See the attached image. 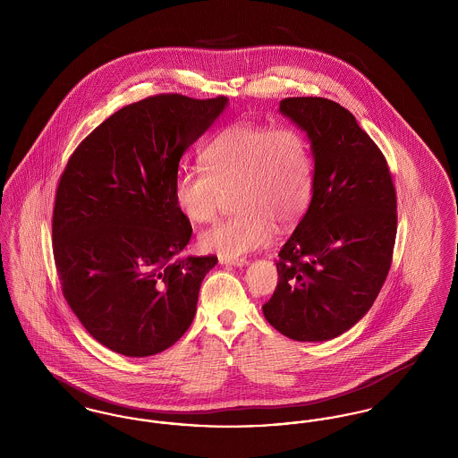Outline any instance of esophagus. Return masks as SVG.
I'll use <instances>...</instances> for the list:
<instances>
[{
    "label": "esophagus",
    "mask_w": 458,
    "mask_h": 458,
    "mask_svg": "<svg viewBox=\"0 0 458 458\" xmlns=\"http://www.w3.org/2000/svg\"><path fill=\"white\" fill-rule=\"evenodd\" d=\"M221 264H228V266H243L247 264V259L243 258H233V259H228V258H219Z\"/></svg>",
    "instance_id": "obj_1"
}]
</instances>
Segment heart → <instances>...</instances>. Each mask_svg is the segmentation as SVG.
I'll return each mask as SVG.
<instances>
[{
	"label": "heart",
	"instance_id": "b5f03b06",
	"mask_svg": "<svg viewBox=\"0 0 458 458\" xmlns=\"http://www.w3.org/2000/svg\"><path fill=\"white\" fill-rule=\"evenodd\" d=\"M204 168H182L174 176L178 211L191 223L216 216L226 192H235L239 213L221 219L199 237L206 252L242 258L282 228L302 218L314 192V159L304 131L240 122L226 127L204 151Z\"/></svg>",
	"mask_w": 458,
	"mask_h": 458
}]
</instances>
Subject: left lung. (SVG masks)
<instances>
[{"mask_svg":"<svg viewBox=\"0 0 458 458\" xmlns=\"http://www.w3.org/2000/svg\"><path fill=\"white\" fill-rule=\"evenodd\" d=\"M280 111L307 131L314 192L278 254V284L262 312L292 340L327 342L366 316L388 276L396 192L385 156L349 109L284 98Z\"/></svg>","mask_w":458,"mask_h":458,"instance_id":"8db88e82","label":"left lung"}]
</instances>
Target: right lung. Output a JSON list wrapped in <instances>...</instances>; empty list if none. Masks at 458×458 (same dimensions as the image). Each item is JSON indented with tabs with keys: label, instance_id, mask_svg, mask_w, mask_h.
Instances as JSON below:
<instances>
[{
	"label": "right lung",
	"instance_id": "add662e5",
	"mask_svg": "<svg viewBox=\"0 0 458 458\" xmlns=\"http://www.w3.org/2000/svg\"><path fill=\"white\" fill-rule=\"evenodd\" d=\"M226 101L156 94L131 103L89 133L60 176L53 256L62 292L116 353H159L192 325L218 258H180L192 226L174 204V176Z\"/></svg>",
	"mask_w": 458,
	"mask_h": 458
}]
</instances>
